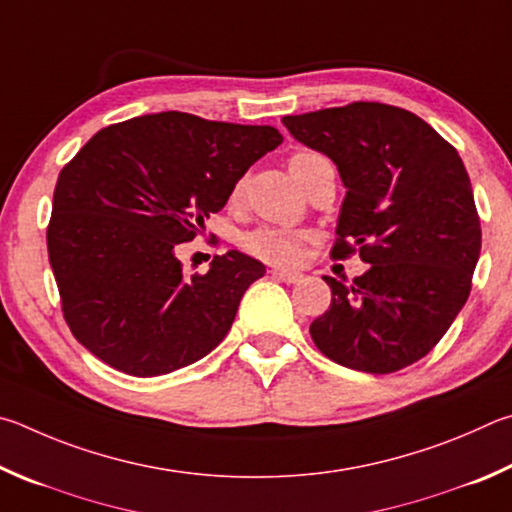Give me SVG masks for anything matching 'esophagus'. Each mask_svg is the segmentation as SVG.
Returning a JSON list of instances; mask_svg holds the SVG:
<instances>
[{"label":"esophagus","mask_w":512,"mask_h":512,"mask_svg":"<svg viewBox=\"0 0 512 512\" xmlns=\"http://www.w3.org/2000/svg\"><path fill=\"white\" fill-rule=\"evenodd\" d=\"M276 281H283V283H299L303 279L301 272H292V270H281V267H274L270 272Z\"/></svg>","instance_id":"34e87169"}]
</instances>
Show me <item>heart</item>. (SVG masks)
I'll return each instance as SVG.
<instances>
[{
	"label": "heart",
	"mask_w": 512,
	"mask_h": 512,
	"mask_svg": "<svg viewBox=\"0 0 512 512\" xmlns=\"http://www.w3.org/2000/svg\"><path fill=\"white\" fill-rule=\"evenodd\" d=\"M319 164H330V161L324 155H319V152H312V150H301L297 155L290 157V170L301 186H303V179L308 175V170ZM245 184H247L245 177H240L238 182L233 184L231 200H240L242 193H245ZM242 247H245L251 256L263 258V261L294 263L299 258L301 238L297 233H290L285 229L261 227L242 238Z\"/></svg>",
	"instance_id": "1"
}]
</instances>
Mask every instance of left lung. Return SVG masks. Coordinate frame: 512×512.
<instances>
[{"mask_svg": "<svg viewBox=\"0 0 512 512\" xmlns=\"http://www.w3.org/2000/svg\"><path fill=\"white\" fill-rule=\"evenodd\" d=\"M283 125L335 161L346 186L335 258L371 267L351 285L324 276L333 301L310 324L330 360L393 373L441 342L470 297L481 224L468 170L432 125L402 107L351 103Z\"/></svg>", "mask_w": 512, "mask_h": 512, "instance_id": "8db88e82", "label": "left lung"}]
</instances>
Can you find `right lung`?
I'll use <instances>...</instances> for the list:
<instances>
[{
	"label": "right lung",
	"instance_id": "right-lung-1",
	"mask_svg": "<svg viewBox=\"0 0 512 512\" xmlns=\"http://www.w3.org/2000/svg\"><path fill=\"white\" fill-rule=\"evenodd\" d=\"M281 141L272 125L159 112L107 125L78 150L58 175L47 247L62 315L89 353L152 378L222 342L265 265L231 249L186 276L177 247Z\"/></svg>",
	"mask_w": 512,
	"mask_h": 512
}]
</instances>
